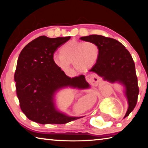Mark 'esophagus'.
<instances>
[{"label": "esophagus", "instance_id": "1", "mask_svg": "<svg viewBox=\"0 0 148 148\" xmlns=\"http://www.w3.org/2000/svg\"><path fill=\"white\" fill-rule=\"evenodd\" d=\"M86 78L87 81L89 82V83H91V84H95V85L97 84V83H98V82H99L98 77H97L96 76H94V75H92V74L87 75V76L86 77Z\"/></svg>", "mask_w": 148, "mask_h": 148}]
</instances>
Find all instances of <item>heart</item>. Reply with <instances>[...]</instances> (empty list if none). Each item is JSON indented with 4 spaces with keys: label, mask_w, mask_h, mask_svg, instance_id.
<instances>
[{
    "label": "heart",
    "mask_w": 148,
    "mask_h": 148,
    "mask_svg": "<svg viewBox=\"0 0 148 148\" xmlns=\"http://www.w3.org/2000/svg\"><path fill=\"white\" fill-rule=\"evenodd\" d=\"M60 55H54L53 61L57 67L68 71L71 63L79 72H86L98 61L101 49L94 42H80L75 40L67 42L59 50Z\"/></svg>",
    "instance_id": "obj_1"
}]
</instances>
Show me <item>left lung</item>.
<instances>
[{"label": "left lung", "mask_w": 148, "mask_h": 148, "mask_svg": "<svg viewBox=\"0 0 148 148\" xmlns=\"http://www.w3.org/2000/svg\"><path fill=\"white\" fill-rule=\"evenodd\" d=\"M80 39L95 42L101 49L98 61L89 71L111 83L119 82L125 87L129 108L124 117H127L136 106L139 94L135 64L131 53L121 42L114 38L92 34Z\"/></svg>", "instance_id": "1"}]
</instances>
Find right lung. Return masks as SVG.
<instances>
[{
    "instance_id": "right-lung-1",
    "label": "right lung",
    "mask_w": 148,
    "mask_h": 148,
    "mask_svg": "<svg viewBox=\"0 0 148 148\" xmlns=\"http://www.w3.org/2000/svg\"><path fill=\"white\" fill-rule=\"evenodd\" d=\"M71 36H40L20 53L14 74L20 108L29 119L40 124H64L82 117H69L56 108L55 92L64 87L87 89L84 75L67 76L53 61L55 51Z\"/></svg>"
}]
</instances>
